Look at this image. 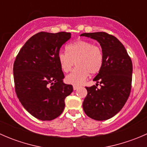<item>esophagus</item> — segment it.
<instances>
[{
  "mask_svg": "<svg viewBox=\"0 0 147 147\" xmlns=\"http://www.w3.org/2000/svg\"><path fill=\"white\" fill-rule=\"evenodd\" d=\"M78 88H79V87H78V86H77V85H73V89H74V90H78Z\"/></svg>",
  "mask_w": 147,
  "mask_h": 147,
  "instance_id": "esophagus-1",
  "label": "esophagus"
}]
</instances>
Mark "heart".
<instances>
[{"label":"heart","mask_w":147,"mask_h":147,"mask_svg":"<svg viewBox=\"0 0 147 147\" xmlns=\"http://www.w3.org/2000/svg\"><path fill=\"white\" fill-rule=\"evenodd\" d=\"M67 52L60 51L57 60L62 70L69 72L75 64L77 67L66 77V82L81 85L89 74L97 73L103 64V53L98 45L88 40H78L66 47Z\"/></svg>","instance_id":"obj_1"}]
</instances>
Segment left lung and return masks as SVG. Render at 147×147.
I'll return each mask as SVG.
<instances>
[{
	"instance_id": "1",
	"label": "left lung",
	"mask_w": 147,
	"mask_h": 147,
	"mask_svg": "<svg viewBox=\"0 0 147 147\" xmlns=\"http://www.w3.org/2000/svg\"><path fill=\"white\" fill-rule=\"evenodd\" d=\"M98 41L103 53V64L93 80L96 85L86 87L83 102L84 112L97 121L109 119L118 113L130 94L132 63L124 45L115 36L105 32L82 33ZM100 84L101 88L96 87Z\"/></svg>"
}]
</instances>
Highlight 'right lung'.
Listing matches in <instances>:
<instances>
[{
	"instance_id": "right-lung-1",
	"label": "right lung",
	"mask_w": 147,
	"mask_h": 147,
	"mask_svg": "<svg viewBox=\"0 0 147 147\" xmlns=\"http://www.w3.org/2000/svg\"><path fill=\"white\" fill-rule=\"evenodd\" d=\"M70 32H40L22 47L13 65L15 90L19 101L30 115L42 121L60 116L65 99L72 93L57 60L60 47Z\"/></svg>"
}]
</instances>
